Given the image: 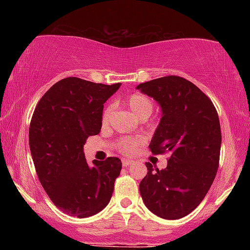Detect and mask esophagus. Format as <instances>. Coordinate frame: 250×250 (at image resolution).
Returning <instances> with one entry per match:
<instances>
[{
	"label": "esophagus",
	"mask_w": 250,
	"mask_h": 250,
	"mask_svg": "<svg viewBox=\"0 0 250 250\" xmlns=\"http://www.w3.org/2000/svg\"><path fill=\"white\" fill-rule=\"evenodd\" d=\"M122 165H123V167H129V166H131V165H134V161L133 160H129V159H123L122 160Z\"/></svg>",
	"instance_id": "obj_1"
}]
</instances>
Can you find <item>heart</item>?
Returning a JSON list of instances; mask_svg holds the SVG:
<instances>
[{"label":"heart","mask_w":250,"mask_h":250,"mask_svg":"<svg viewBox=\"0 0 250 250\" xmlns=\"http://www.w3.org/2000/svg\"><path fill=\"white\" fill-rule=\"evenodd\" d=\"M125 105L135 116L142 119V117H148L153 111V103L147 96L143 94H133L125 100ZM109 114L110 110L105 109L102 114V125H105L109 120ZM141 145L140 139H125L121 142V150L125 154H133L136 148Z\"/></svg>","instance_id":"b5f03b06"}]
</instances>
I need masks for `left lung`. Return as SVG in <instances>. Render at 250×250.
<instances>
[{"mask_svg":"<svg viewBox=\"0 0 250 250\" xmlns=\"http://www.w3.org/2000/svg\"><path fill=\"white\" fill-rule=\"evenodd\" d=\"M161 108V120L151 137L153 154L169 153L167 167L155 169L140 182L142 200L151 213L177 220L205 199L219 168L221 127L213 102L194 83L165 76L136 87Z\"/></svg>","mask_w":250,"mask_h":250,"instance_id":"8db88e82","label":"left lung"}]
</instances>
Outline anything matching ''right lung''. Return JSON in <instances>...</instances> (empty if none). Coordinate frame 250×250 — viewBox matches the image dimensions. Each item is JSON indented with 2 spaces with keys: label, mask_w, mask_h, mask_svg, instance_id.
I'll return each instance as SVG.
<instances>
[{
  "label": "right lung",
  "mask_w": 250,
  "mask_h": 250,
  "mask_svg": "<svg viewBox=\"0 0 250 250\" xmlns=\"http://www.w3.org/2000/svg\"><path fill=\"white\" fill-rule=\"evenodd\" d=\"M120 85L67 77L42 96L31 117L29 147L37 176L54 205L70 216H93L111 199L121 160H94L90 166L83 146L100 133L103 103Z\"/></svg>",
  "instance_id": "add662e5"
}]
</instances>
